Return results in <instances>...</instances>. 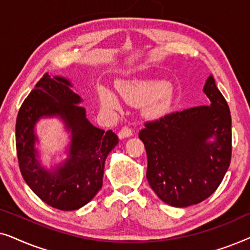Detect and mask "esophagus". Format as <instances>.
<instances>
[{
	"instance_id": "34e87169",
	"label": "esophagus",
	"mask_w": 250,
	"mask_h": 250,
	"mask_svg": "<svg viewBox=\"0 0 250 250\" xmlns=\"http://www.w3.org/2000/svg\"><path fill=\"white\" fill-rule=\"evenodd\" d=\"M132 134H133L132 129L127 127V126H124V127H123L121 131H119L118 136H119V139H125V138H129V136H131Z\"/></svg>"
}]
</instances>
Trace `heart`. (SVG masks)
<instances>
[{
  "mask_svg": "<svg viewBox=\"0 0 250 250\" xmlns=\"http://www.w3.org/2000/svg\"><path fill=\"white\" fill-rule=\"evenodd\" d=\"M117 90L122 98L134 107H142L149 103L146 111L149 117H158L168 108L169 92L164 82H121L117 84ZM98 93L104 107L111 110H118L121 108L117 97L109 88L100 86Z\"/></svg>",
  "mask_w": 250,
  "mask_h": 250,
  "instance_id": "heart-1",
  "label": "heart"
}]
</instances>
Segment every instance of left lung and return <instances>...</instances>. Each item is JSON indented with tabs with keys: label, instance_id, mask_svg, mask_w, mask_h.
Here are the masks:
<instances>
[{
	"label": "left lung",
	"instance_id": "obj_1",
	"mask_svg": "<svg viewBox=\"0 0 250 250\" xmlns=\"http://www.w3.org/2000/svg\"><path fill=\"white\" fill-rule=\"evenodd\" d=\"M204 92L209 105L172 112L146 123L139 133L148 157L150 187L164 203L174 207L207 199L230 166V109L211 75Z\"/></svg>",
	"mask_w": 250,
	"mask_h": 250
}]
</instances>
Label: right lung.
Returning a JSON list of instances; mask_svg holds the SVG:
<instances>
[{"instance_id": "add662e5", "label": "right lung", "mask_w": 250, "mask_h": 250, "mask_svg": "<svg viewBox=\"0 0 250 250\" xmlns=\"http://www.w3.org/2000/svg\"><path fill=\"white\" fill-rule=\"evenodd\" d=\"M61 76L45 74L19 109L16 146L20 172L40 199L61 210H76L93 199L102 188L104 162L117 146L112 131L95 127L80 105L83 101ZM58 117L71 133L67 158L46 169L40 164L35 145V126L42 118Z\"/></svg>"}]
</instances>
